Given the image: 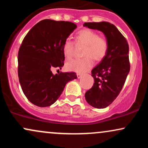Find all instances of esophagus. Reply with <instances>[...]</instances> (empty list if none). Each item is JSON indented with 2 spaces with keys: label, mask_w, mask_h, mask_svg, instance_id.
Segmentation results:
<instances>
[{
  "label": "esophagus",
  "mask_w": 148,
  "mask_h": 148,
  "mask_svg": "<svg viewBox=\"0 0 148 148\" xmlns=\"http://www.w3.org/2000/svg\"><path fill=\"white\" fill-rule=\"evenodd\" d=\"M82 74H77V78L78 79H81V77H82Z\"/></svg>",
  "instance_id": "esophagus-1"
}]
</instances>
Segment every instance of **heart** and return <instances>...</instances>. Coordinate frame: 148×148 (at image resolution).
<instances>
[{
	"instance_id": "heart-1",
	"label": "heart",
	"mask_w": 148,
	"mask_h": 148,
	"mask_svg": "<svg viewBox=\"0 0 148 148\" xmlns=\"http://www.w3.org/2000/svg\"><path fill=\"white\" fill-rule=\"evenodd\" d=\"M76 42L86 45L84 58L76 59L66 64V68L70 72L84 73L87 72L94 64L93 58L96 60H103L108 51V42L105 37L99 36L96 31L90 29L81 30L76 34ZM74 50V43L66 40L62 47V52L66 59L72 58Z\"/></svg>"
}]
</instances>
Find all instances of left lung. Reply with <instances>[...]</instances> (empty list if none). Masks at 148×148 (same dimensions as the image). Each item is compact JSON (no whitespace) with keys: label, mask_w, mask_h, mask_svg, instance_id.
<instances>
[{"label":"left lung","mask_w":148,"mask_h":148,"mask_svg":"<svg viewBox=\"0 0 148 148\" xmlns=\"http://www.w3.org/2000/svg\"><path fill=\"white\" fill-rule=\"evenodd\" d=\"M84 26L101 31L108 42L106 56L91 72L94 84L85 94L90 106L106 108L118 97L130 72L129 45L118 28L108 22H88Z\"/></svg>","instance_id":"1"}]
</instances>
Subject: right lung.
Returning <instances> with one entry per match:
<instances>
[{
    "label": "right lung",
    "mask_w": 148,
    "mask_h": 148,
    "mask_svg": "<svg viewBox=\"0 0 148 148\" xmlns=\"http://www.w3.org/2000/svg\"><path fill=\"white\" fill-rule=\"evenodd\" d=\"M74 23L45 19L27 33L18 53V76L22 90L39 107L56 101L65 85L77 78L74 72L53 74V67L64 65V42L76 28Z\"/></svg>",
    "instance_id": "obj_1"
}]
</instances>
